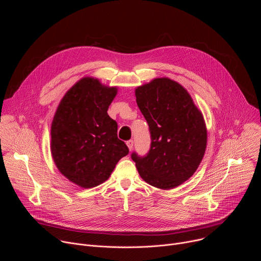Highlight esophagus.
<instances>
[{"label":"esophagus","mask_w":261,"mask_h":261,"mask_svg":"<svg viewBox=\"0 0 261 261\" xmlns=\"http://www.w3.org/2000/svg\"><path fill=\"white\" fill-rule=\"evenodd\" d=\"M126 144H127V146H128V148H129V151H132V150H133V144H134L133 140H128V141L126 142Z\"/></svg>","instance_id":"34e87169"}]
</instances>
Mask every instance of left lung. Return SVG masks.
Masks as SVG:
<instances>
[{"label":"left lung","mask_w":261,"mask_h":261,"mask_svg":"<svg viewBox=\"0 0 261 261\" xmlns=\"http://www.w3.org/2000/svg\"><path fill=\"white\" fill-rule=\"evenodd\" d=\"M135 97L152 142L145 157L133 153L132 160L148 185L173 189L194 174L204 156L207 131L203 116L188 91L168 77L137 87Z\"/></svg>","instance_id":"obj_1"}]
</instances>
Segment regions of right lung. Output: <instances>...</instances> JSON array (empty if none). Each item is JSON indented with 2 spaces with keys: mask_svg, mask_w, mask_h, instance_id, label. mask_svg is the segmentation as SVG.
<instances>
[{
  "mask_svg": "<svg viewBox=\"0 0 261 261\" xmlns=\"http://www.w3.org/2000/svg\"><path fill=\"white\" fill-rule=\"evenodd\" d=\"M117 87L83 77L62 98L50 127V151L59 171L82 188L104 182L129 153L107 110Z\"/></svg>",
  "mask_w": 261,
  "mask_h": 261,
  "instance_id": "add662e5",
  "label": "right lung"
}]
</instances>
